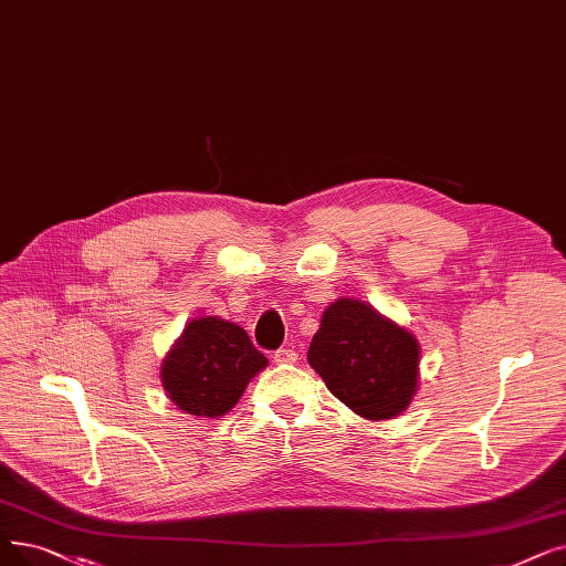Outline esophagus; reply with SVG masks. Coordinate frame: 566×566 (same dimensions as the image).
Segmentation results:
<instances>
[{
    "mask_svg": "<svg viewBox=\"0 0 566 566\" xmlns=\"http://www.w3.org/2000/svg\"><path fill=\"white\" fill-rule=\"evenodd\" d=\"M273 358H275V363H280V365H291V363L298 360V354L293 352L291 347H282V349H277V352L273 354Z\"/></svg>",
    "mask_w": 566,
    "mask_h": 566,
    "instance_id": "obj_1",
    "label": "esophagus"
}]
</instances>
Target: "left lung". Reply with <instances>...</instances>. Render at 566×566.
<instances>
[{"label": "left lung", "mask_w": 566, "mask_h": 566, "mask_svg": "<svg viewBox=\"0 0 566 566\" xmlns=\"http://www.w3.org/2000/svg\"><path fill=\"white\" fill-rule=\"evenodd\" d=\"M307 363L333 396L367 421L402 413L419 390L421 344L358 298H337L312 337Z\"/></svg>", "instance_id": "obj_1"}]
</instances>
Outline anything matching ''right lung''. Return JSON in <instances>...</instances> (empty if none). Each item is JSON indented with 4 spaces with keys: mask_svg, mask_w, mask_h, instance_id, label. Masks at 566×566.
<instances>
[{
    "mask_svg": "<svg viewBox=\"0 0 566 566\" xmlns=\"http://www.w3.org/2000/svg\"><path fill=\"white\" fill-rule=\"evenodd\" d=\"M268 365L250 335L219 316H196L161 363L168 400L196 419H219Z\"/></svg>",
    "mask_w": 566,
    "mask_h": 566,
    "instance_id": "1",
    "label": "right lung"
}]
</instances>
